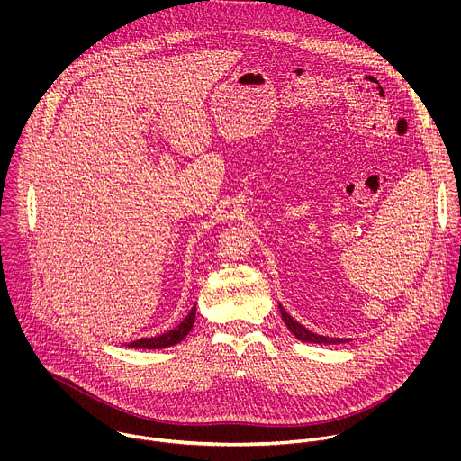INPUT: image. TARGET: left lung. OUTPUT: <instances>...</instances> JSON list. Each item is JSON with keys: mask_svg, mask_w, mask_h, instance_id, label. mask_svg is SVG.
<instances>
[{"mask_svg": "<svg viewBox=\"0 0 461 461\" xmlns=\"http://www.w3.org/2000/svg\"><path fill=\"white\" fill-rule=\"evenodd\" d=\"M279 310H281V317H283L285 324L288 326V330H290L299 341H304V343H317V345H339V343H348V341H350V339H343V338L317 336V334L310 332L308 328H304L303 324H299L281 304H279Z\"/></svg>", "mask_w": 461, "mask_h": 461, "instance_id": "1", "label": "left lung"}]
</instances>
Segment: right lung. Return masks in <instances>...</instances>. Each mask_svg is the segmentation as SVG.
Listing matches in <instances>:
<instances>
[{
    "mask_svg": "<svg viewBox=\"0 0 461 461\" xmlns=\"http://www.w3.org/2000/svg\"><path fill=\"white\" fill-rule=\"evenodd\" d=\"M194 312H196V306H193L189 310V313L184 317V321L178 326H175L173 330H167V332H164L160 336H155V338H144V339L131 341V343H127V347L158 350V348H167V347H173V345L180 343L191 332L193 322H194Z\"/></svg>",
    "mask_w": 461,
    "mask_h": 461,
    "instance_id": "add662e5",
    "label": "right lung"
}]
</instances>
